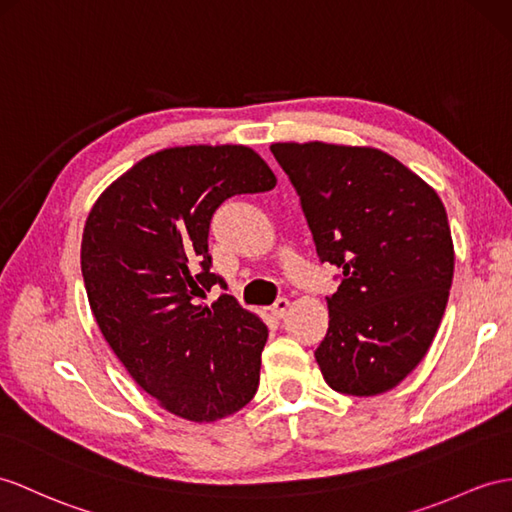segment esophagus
<instances>
[{
	"mask_svg": "<svg viewBox=\"0 0 512 512\" xmlns=\"http://www.w3.org/2000/svg\"><path fill=\"white\" fill-rule=\"evenodd\" d=\"M289 306H291V302L286 297H278L276 299V304L271 306V315L273 317H278V319H282L284 315H286V310H289Z\"/></svg>",
	"mask_w": 512,
	"mask_h": 512,
	"instance_id": "1",
	"label": "esophagus"
}]
</instances>
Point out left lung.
Returning a JSON list of instances; mask_svg holds the SVG:
<instances>
[{"label": "left lung", "instance_id": "obj_1", "mask_svg": "<svg viewBox=\"0 0 512 512\" xmlns=\"http://www.w3.org/2000/svg\"><path fill=\"white\" fill-rule=\"evenodd\" d=\"M321 263L341 269L319 369L334 391H391L426 356L454 278L445 206L430 184L373 147L273 143Z\"/></svg>", "mask_w": 512, "mask_h": 512}]
</instances>
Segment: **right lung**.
<instances>
[{"instance_id":"right-lung-1","label":"right lung","mask_w":512,"mask_h":512,"mask_svg":"<svg viewBox=\"0 0 512 512\" xmlns=\"http://www.w3.org/2000/svg\"><path fill=\"white\" fill-rule=\"evenodd\" d=\"M276 176L245 145L169 147L136 162L91 208L82 276L93 317L134 382L182 419L208 423L252 400L267 326L215 284L208 230L232 195Z\"/></svg>"}]
</instances>
